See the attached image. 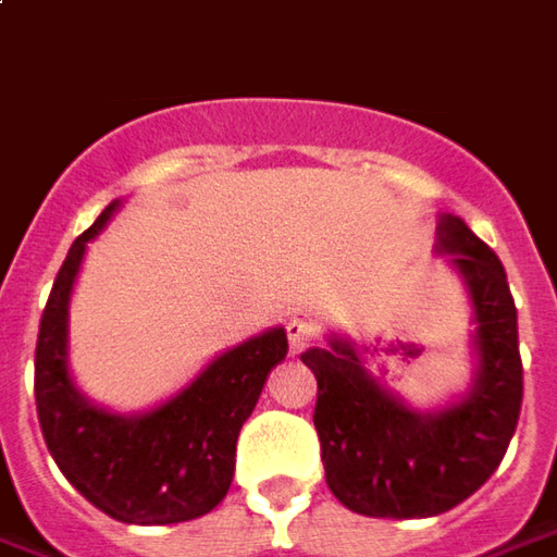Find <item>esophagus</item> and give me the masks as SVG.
<instances>
[{
	"label": "esophagus",
	"instance_id": "34e87169",
	"mask_svg": "<svg viewBox=\"0 0 557 557\" xmlns=\"http://www.w3.org/2000/svg\"><path fill=\"white\" fill-rule=\"evenodd\" d=\"M287 343L294 352H304L306 346L312 343V324L304 322V319H290L287 322Z\"/></svg>",
	"mask_w": 557,
	"mask_h": 557
}]
</instances>
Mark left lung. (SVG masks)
<instances>
[{
    "mask_svg": "<svg viewBox=\"0 0 557 557\" xmlns=\"http://www.w3.org/2000/svg\"><path fill=\"white\" fill-rule=\"evenodd\" d=\"M435 238L472 306L469 389L420 410L364 368L352 337L327 334V346L300 356L319 380L312 420L327 487L368 518H432L460 506L496 472L521 413L524 371L506 270L454 214H438Z\"/></svg>",
    "mask_w": 557,
    "mask_h": 557,
    "instance_id": "1",
    "label": "left lung"
}]
</instances>
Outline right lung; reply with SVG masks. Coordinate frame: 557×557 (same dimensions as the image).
Returning <instances> with one entry per match:
<instances>
[{
	"instance_id": "add662e5",
	"label": "right lung",
	"mask_w": 557,
	"mask_h": 557,
	"mask_svg": "<svg viewBox=\"0 0 557 557\" xmlns=\"http://www.w3.org/2000/svg\"><path fill=\"white\" fill-rule=\"evenodd\" d=\"M119 208L122 199L78 235L54 278L36 343V410L51 457L91 506L125 524H177L230 491L238 432L285 361L287 334L267 327L220 352L156 408L119 413L91 401L70 371V300L88 242Z\"/></svg>"
}]
</instances>
